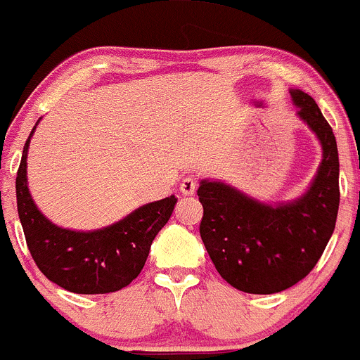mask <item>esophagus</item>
<instances>
[{
  "instance_id": "1",
  "label": "esophagus",
  "mask_w": 360,
  "mask_h": 360,
  "mask_svg": "<svg viewBox=\"0 0 360 360\" xmlns=\"http://www.w3.org/2000/svg\"><path fill=\"white\" fill-rule=\"evenodd\" d=\"M195 188H198V179L195 176H185L180 184V191L184 195H192L195 194Z\"/></svg>"
}]
</instances>
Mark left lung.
Instances as JSON below:
<instances>
[{"label":"left lung","mask_w":360,"mask_h":360,"mask_svg":"<svg viewBox=\"0 0 360 360\" xmlns=\"http://www.w3.org/2000/svg\"><path fill=\"white\" fill-rule=\"evenodd\" d=\"M298 116L317 135L322 161L309 191L298 199L265 205L224 181L201 180L199 232L221 277L236 290L272 295L307 277L324 253L340 206L336 139L316 100L291 90Z\"/></svg>","instance_id":"1"}]
</instances>
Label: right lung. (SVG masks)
Listing matches in <instances>:
<instances>
[{
    "mask_svg": "<svg viewBox=\"0 0 360 360\" xmlns=\"http://www.w3.org/2000/svg\"><path fill=\"white\" fill-rule=\"evenodd\" d=\"M34 129L24 146L15 188L18 218L36 265L51 283L77 295L123 290L142 272L150 244L172 217L176 198L140 206L98 231L57 227L38 210L27 187V149Z\"/></svg>",
    "mask_w": 360,
    "mask_h": 360,
    "instance_id": "obj_1",
    "label": "right lung"
}]
</instances>
